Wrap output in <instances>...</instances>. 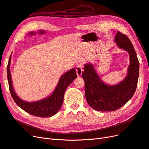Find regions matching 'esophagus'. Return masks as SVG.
Returning a JSON list of instances; mask_svg holds the SVG:
<instances>
[{
	"label": "esophagus",
	"mask_w": 149,
	"mask_h": 149,
	"mask_svg": "<svg viewBox=\"0 0 149 149\" xmlns=\"http://www.w3.org/2000/svg\"><path fill=\"white\" fill-rule=\"evenodd\" d=\"M83 67L81 65H78L76 66V74H77L78 76H81L82 74L83 73Z\"/></svg>",
	"instance_id": "34e87169"
}]
</instances>
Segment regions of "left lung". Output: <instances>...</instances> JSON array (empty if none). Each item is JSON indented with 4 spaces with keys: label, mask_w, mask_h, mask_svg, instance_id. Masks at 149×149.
I'll use <instances>...</instances> for the list:
<instances>
[{
    "label": "left lung",
    "mask_w": 149,
    "mask_h": 149,
    "mask_svg": "<svg viewBox=\"0 0 149 149\" xmlns=\"http://www.w3.org/2000/svg\"><path fill=\"white\" fill-rule=\"evenodd\" d=\"M114 42L129 55V65L123 80L116 84H107L100 77L92 63L84 65L82 76L85 96L89 105L96 111L110 112L119 109L132 97L136 90L139 62L134 48L129 38L120 31L116 33Z\"/></svg>",
    "instance_id": "8db88e82"
}]
</instances>
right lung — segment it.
<instances>
[{
    "mask_svg": "<svg viewBox=\"0 0 149 149\" xmlns=\"http://www.w3.org/2000/svg\"><path fill=\"white\" fill-rule=\"evenodd\" d=\"M11 55L7 65V78L11 96L13 101L21 109L33 116L40 118H49L55 115L60 109L63 102L65 93L68 86L77 77L74 68L66 71L63 74L53 93L42 100L28 102L24 101L17 96L13 89L10 70Z\"/></svg>",
    "mask_w": 149,
    "mask_h": 149,
    "instance_id": "add662e5",
    "label": "right lung"
}]
</instances>
